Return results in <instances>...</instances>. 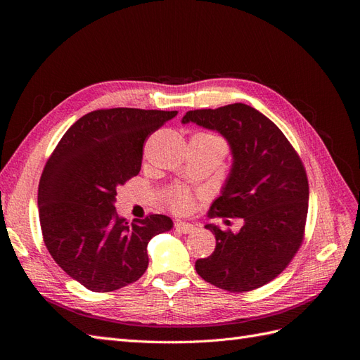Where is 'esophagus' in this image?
I'll return each mask as SVG.
<instances>
[{
  "mask_svg": "<svg viewBox=\"0 0 360 360\" xmlns=\"http://www.w3.org/2000/svg\"><path fill=\"white\" fill-rule=\"evenodd\" d=\"M174 226H176L177 231H180L183 234H191L195 230V225H192L189 222H176V225Z\"/></svg>",
  "mask_w": 360,
  "mask_h": 360,
  "instance_id": "esophagus-1",
  "label": "esophagus"
}]
</instances>
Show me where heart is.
Here are the masks:
<instances>
[{"mask_svg":"<svg viewBox=\"0 0 360 360\" xmlns=\"http://www.w3.org/2000/svg\"><path fill=\"white\" fill-rule=\"evenodd\" d=\"M213 136V135H210ZM216 138V136H214ZM168 204L171 207V210L177 212V213H183V212H188L191 207H192V198L191 195L184 191V189H172L168 193Z\"/></svg>","mask_w":360,"mask_h":360,"instance_id":"b5f03b06","label":"heart"}]
</instances>
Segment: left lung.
<instances>
[{"mask_svg":"<svg viewBox=\"0 0 360 360\" xmlns=\"http://www.w3.org/2000/svg\"><path fill=\"white\" fill-rule=\"evenodd\" d=\"M219 132L231 147L233 167L210 217H243L238 233L207 224L216 248L195 270L212 285L245 292L266 285L296 255L304 234L307 171L281 129L245 103L186 112L181 123Z\"/></svg>","mask_w":360,"mask_h":360,"instance_id":"left-lung-1","label":"left lung"}]
</instances>
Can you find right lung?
Here are the masks:
<instances>
[{"instance_id":"add662e5","label":"right lung","mask_w":360,"mask_h":360,"mask_svg":"<svg viewBox=\"0 0 360 360\" xmlns=\"http://www.w3.org/2000/svg\"><path fill=\"white\" fill-rule=\"evenodd\" d=\"M177 111L112 108L85 114L52 151L39 183L43 240L53 261L85 288L108 292L144 275L151 237L165 214L132 224L115 212L117 188L138 176L146 139Z\"/></svg>"}]
</instances>
